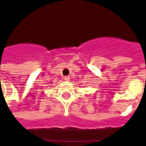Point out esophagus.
Here are the masks:
<instances>
[{"label":"esophagus","instance_id":"esophagus-1","mask_svg":"<svg viewBox=\"0 0 146 146\" xmlns=\"http://www.w3.org/2000/svg\"><path fill=\"white\" fill-rule=\"evenodd\" d=\"M64 80H66V81H69V80H70V77H69V76H66V77H64Z\"/></svg>","mask_w":146,"mask_h":146}]
</instances>
